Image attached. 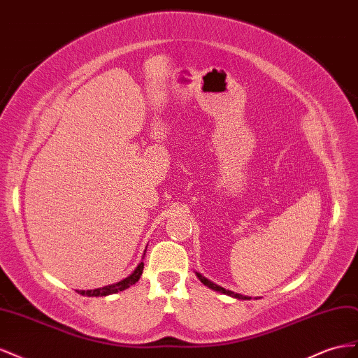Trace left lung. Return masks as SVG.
Listing matches in <instances>:
<instances>
[{"mask_svg":"<svg viewBox=\"0 0 358 358\" xmlns=\"http://www.w3.org/2000/svg\"><path fill=\"white\" fill-rule=\"evenodd\" d=\"M196 273V275H198V279L206 285V287H208L210 289H213V291H217V292H222V294H227V295H229V297H234V299H238V300H250V297H246V295H241V294H237V292H234V291H229V289H224V288H222V287H219V285H216L214 282H211V280H208L206 275H202L201 273H198V271H195Z\"/></svg>","mask_w":358,"mask_h":358,"instance_id":"8db88e82","label":"left lung"}]
</instances>
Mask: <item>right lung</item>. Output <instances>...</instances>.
I'll list each match as a JSON object with an SVG mask.
<instances>
[{
	"label": "right lung",
	"instance_id": "obj_1",
	"mask_svg": "<svg viewBox=\"0 0 358 358\" xmlns=\"http://www.w3.org/2000/svg\"><path fill=\"white\" fill-rule=\"evenodd\" d=\"M147 250V249H145ZM145 255V253H144ZM144 255H142V259H144ZM142 271H144V262H139L138 267L134 270V273H131L130 275H127L126 279H122L117 283H112V285H108V287H103V288H96V289H87V291H79L76 289L78 294H83V295H87V297H106V295H110V294H117L120 291H124L127 288H130L131 285H135L139 278L142 275Z\"/></svg>",
	"mask_w": 358,
	"mask_h": 358
}]
</instances>
